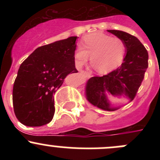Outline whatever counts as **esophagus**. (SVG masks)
Segmentation results:
<instances>
[{
	"mask_svg": "<svg viewBox=\"0 0 160 160\" xmlns=\"http://www.w3.org/2000/svg\"><path fill=\"white\" fill-rule=\"evenodd\" d=\"M84 71H83V70H82V71H80V73H81V74H83V73H84Z\"/></svg>",
	"mask_w": 160,
	"mask_h": 160,
	"instance_id": "1",
	"label": "esophagus"
}]
</instances>
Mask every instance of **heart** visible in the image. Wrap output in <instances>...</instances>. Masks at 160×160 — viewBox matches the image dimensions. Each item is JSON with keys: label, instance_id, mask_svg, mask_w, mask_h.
<instances>
[{"label": "heart", "instance_id": "heart-1", "mask_svg": "<svg viewBox=\"0 0 160 160\" xmlns=\"http://www.w3.org/2000/svg\"><path fill=\"white\" fill-rule=\"evenodd\" d=\"M81 47L74 52V63L80 69L88 61L96 71L104 73L115 68L122 62L125 54V42L118 37H111L103 32L87 35L80 42Z\"/></svg>", "mask_w": 160, "mask_h": 160}]
</instances>
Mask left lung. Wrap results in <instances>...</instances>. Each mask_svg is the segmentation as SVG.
<instances>
[{
  "mask_svg": "<svg viewBox=\"0 0 160 160\" xmlns=\"http://www.w3.org/2000/svg\"><path fill=\"white\" fill-rule=\"evenodd\" d=\"M108 32L125 42L126 55L117 70L103 77L90 78L86 83L85 95L93 106L111 111L120 108V106H113L108 95L114 98H125L128 102L134 99L148 68L149 55L135 36L119 30Z\"/></svg>",
  "mask_w": 160,
  "mask_h": 160,
  "instance_id": "8db88e82",
  "label": "left lung"
}]
</instances>
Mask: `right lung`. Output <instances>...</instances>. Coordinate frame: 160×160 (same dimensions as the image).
<instances>
[{"label":"right lung","mask_w":160,"mask_h":160,"mask_svg":"<svg viewBox=\"0 0 160 160\" xmlns=\"http://www.w3.org/2000/svg\"><path fill=\"white\" fill-rule=\"evenodd\" d=\"M77 36L37 48L21 64L13 87L18 120L29 127L49 123L55 113L53 94L68 74L77 72L73 55Z\"/></svg>","instance_id":"add662e5"}]
</instances>
